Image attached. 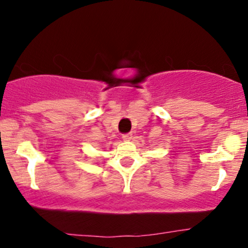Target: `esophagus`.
Instances as JSON below:
<instances>
[{
  "label": "esophagus",
  "mask_w": 248,
  "mask_h": 248,
  "mask_svg": "<svg viewBox=\"0 0 248 248\" xmlns=\"http://www.w3.org/2000/svg\"><path fill=\"white\" fill-rule=\"evenodd\" d=\"M123 140L124 141H130L132 139V133H126V134H123Z\"/></svg>",
  "instance_id": "34e87169"
}]
</instances>
